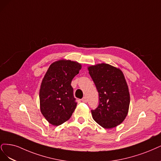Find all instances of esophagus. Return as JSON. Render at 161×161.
<instances>
[{"mask_svg":"<svg viewBox=\"0 0 161 161\" xmlns=\"http://www.w3.org/2000/svg\"><path fill=\"white\" fill-rule=\"evenodd\" d=\"M81 101L83 102H84V103H86L87 102V98L86 97H83L82 98V99H81Z\"/></svg>","mask_w":161,"mask_h":161,"instance_id":"1","label":"esophagus"}]
</instances>
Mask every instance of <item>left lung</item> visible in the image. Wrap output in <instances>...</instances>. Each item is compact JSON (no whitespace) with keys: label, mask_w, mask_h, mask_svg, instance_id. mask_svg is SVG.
Masks as SVG:
<instances>
[{"label":"left lung","mask_w":161,"mask_h":161,"mask_svg":"<svg viewBox=\"0 0 161 161\" xmlns=\"http://www.w3.org/2000/svg\"><path fill=\"white\" fill-rule=\"evenodd\" d=\"M99 96V103L92 110L94 120L104 128L120 124L127 116L130 104L128 87L121 70L109 64L88 67Z\"/></svg>","instance_id":"8db88e82"}]
</instances>
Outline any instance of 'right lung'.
I'll list each match as a JSON object with an SVG mask.
<instances>
[{"instance_id":"obj_1","label":"right lung","mask_w":161,"mask_h":161,"mask_svg":"<svg viewBox=\"0 0 161 161\" xmlns=\"http://www.w3.org/2000/svg\"><path fill=\"white\" fill-rule=\"evenodd\" d=\"M81 64L60 60L50 65L41 83L40 109L43 116L54 126L68 120L77 106L71 83L79 74Z\"/></svg>"}]
</instances>
